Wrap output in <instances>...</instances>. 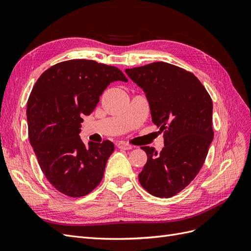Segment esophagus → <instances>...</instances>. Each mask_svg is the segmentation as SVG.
<instances>
[{
    "label": "esophagus",
    "instance_id": "esophagus-1",
    "mask_svg": "<svg viewBox=\"0 0 251 251\" xmlns=\"http://www.w3.org/2000/svg\"><path fill=\"white\" fill-rule=\"evenodd\" d=\"M117 148L120 149V150H131L133 147L131 146V144H128L126 142H124V141H120L117 143Z\"/></svg>",
    "mask_w": 251,
    "mask_h": 251
}]
</instances>
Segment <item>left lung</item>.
I'll return each mask as SVG.
<instances>
[{"label":"left lung","instance_id":"1","mask_svg":"<svg viewBox=\"0 0 251 251\" xmlns=\"http://www.w3.org/2000/svg\"><path fill=\"white\" fill-rule=\"evenodd\" d=\"M143 89L153 123L164 132V148L141 147L148 155L138 179L148 193L170 198L200 172L214 138L212 100L195 75L163 62L126 69Z\"/></svg>","mask_w":251,"mask_h":251}]
</instances>
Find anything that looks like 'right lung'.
<instances>
[{
	"label": "right lung",
	"instance_id": "add662e5",
	"mask_svg": "<svg viewBox=\"0 0 251 251\" xmlns=\"http://www.w3.org/2000/svg\"><path fill=\"white\" fill-rule=\"evenodd\" d=\"M127 81L118 68L95 60L71 59L45 71L27 103L28 135L45 177L59 193L79 198L100 183L114 151L110 140L85 144L79 137L111 82Z\"/></svg>",
	"mask_w": 251,
	"mask_h": 251
}]
</instances>
